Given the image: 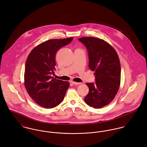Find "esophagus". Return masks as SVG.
Wrapping results in <instances>:
<instances>
[{
  "label": "esophagus",
  "instance_id": "obj_1",
  "mask_svg": "<svg viewBox=\"0 0 147 147\" xmlns=\"http://www.w3.org/2000/svg\"><path fill=\"white\" fill-rule=\"evenodd\" d=\"M71 83L72 84H74V85H76L81 84L80 83H76V82H71Z\"/></svg>",
  "mask_w": 147,
  "mask_h": 147
}]
</instances>
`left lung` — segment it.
I'll list each match as a JSON object with an SVG mask.
<instances>
[{"mask_svg": "<svg viewBox=\"0 0 147 147\" xmlns=\"http://www.w3.org/2000/svg\"><path fill=\"white\" fill-rule=\"evenodd\" d=\"M78 40L87 49L89 68L94 71L96 81L86 83L89 93L84 101L94 109L102 107L113 100L119 90L121 68L118 55L103 40L88 37Z\"/></svg>", "mask_w": 147, "mask_h": 147, "instance_id": "1", "label": "left lung"}]
</instances>
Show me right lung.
Segmentation results:
<instances>
[{"label": "right lung", "mask_w": 147, "mask_h": 147, "mask_svg": "<svg viewBox=\"0 0 147 147\" xmlns=\"http://www.w3.org/2000/svg\"><path fill=\"white\" fill-rule=\"evenodd\" d=\"M72 40H49L34 48L27 58L24 85L31 98L43 107L53 108L63 101L69 83L55 79L51 75L55 69L57 51Z\"/></svg>", "instance_id": "right-lung-1"}]
</instances>
